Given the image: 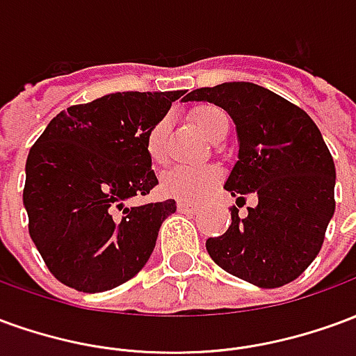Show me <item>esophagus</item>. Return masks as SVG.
Segmentation results:
<instances>
[{
	"mask_svg": "<svg viewBox=\"0 0 356 356\" xmlns=\"http://www.w3.org/2000/svg\"><path fill=\"white\" fill-rule=\"evenodd\" d=\"M177 209L183 213H196L198 206L196 204H188V202H177Z\"/></svg>",
	"mask_w": 356,
	"mask_h": 356,
	"instance_id": "esophagus-1",
	"label": "esophagus"
}]
</instances>
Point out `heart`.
Here are the masks:
<instances>
[{
    "label": "heart",
    "instance_id": "b5f03b06",
    "mask_svg": "<svg viewBox=\"0 0 356 356\" xmlns=\"http://www.w3.org/2000/svg\"><path fill=\"white\" fill-rule=\"evenodd\" d=\"M191 120L202 135L209 140H216L219 135L229 129V120L225 112L211 104H204L191 112ZM165 133L168 120H158L147 133L148 158L154 163L165 162ZM221 179V171L213 165L204 168H171L160 179V193L168 198L181 202H202L208 196Z\"/></svg>",
    "mask_w": 356,
    "mask_h": 356
}]
</instances>
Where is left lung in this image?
<instances>
[{
    "label": "left lung",
    "mask_w": 356,
    "mask_h": 356,
    "mask_svg": "<svg viewBox=\"0 0 356 356\" xmlns=\"http://www.w3.org/2000/svg\"><path fill=\"white\" fill-rule=\"evenodd\" d=\"M185 101L229 112L240 148L225 188L238 206L246 194L257 196L248 217L232 208L227 232L206 240L209 257L259 288L296 280L321 252L336 209V165L316 124L305 110L250 81L194 89Z\"/></svg>",
    "instance_id": "obj_1"
}]
</instances>
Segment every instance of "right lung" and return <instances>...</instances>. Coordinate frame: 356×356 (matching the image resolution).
<instances>
[{"mask_svg": "<svg viewBox=\"0 0 356 356\" xmlns=\"http://www.w3.org/2000/svg\"><path fill=\"white\" fill-rule=\"evenodd\" d=\"M183 91L110 93L51 120L30 148L28 231L53 276L74 290L116 288L145 267L175 200L127 208L158 179L147 133Z\"/></svg>", "mask_w": 356, "mask_h": 356, "instance_id": "1", "label": "right lung"}]
</instances>
